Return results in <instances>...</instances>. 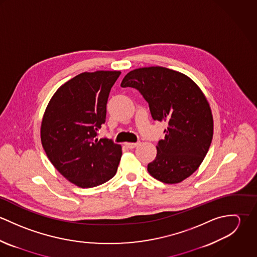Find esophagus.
Segmentation results:
<instances>
[{"mask_svg": "<svg viewBox=\"0 0 257 257\" xmlns=\"http://www.w3.org/2000/svg\"><path fill=\"white\" fill-rule=\"evenodd\" d=\"M138 145H139V143H126L125 144V146L128 148H135Z\"/></svg>", "mask_w": 257, "mask_h": 257, "instance_id": "1", "label": "esophagus"}]
</instances>
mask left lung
I'll list each match as a JSON object with an SVG mask.
<instances>
[{"label": "left lung", "instance_id": "8db88e82", "mask_svg": "<svg viewBox=\"0 0 257 257\" xmlns=\"http://www.w3.org/2000/svg\"><path fill=\"white\" fill-rule=\"evenodd\" d=\"M120 86L137 89L152 118L168 124L147 165L149 174L163 183L183 181L198 169L212 143L214 122L206 97L189 77L160 66L131 71Z\"/></svg>", "mask_w": 257, "mask_h": 257}]
</instances>
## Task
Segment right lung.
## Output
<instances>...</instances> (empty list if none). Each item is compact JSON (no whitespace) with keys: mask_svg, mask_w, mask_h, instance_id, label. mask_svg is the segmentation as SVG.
<instances>
[{"mask_svg":"<svg viewBox=\"0 0 257 257\" xmlns=\"http://www.w3.org/2000/svg\"><path fill=\"white\" fill-rule=\"evenodd\" d=\"M119 71L84 72L62 85L51 98L41 122L40 137L53 166L71 183L92 188L116 173L121 147L98 140L106 121L110 89Z\"/></svg>","mask_w":257,"mask_h":257,"instance_id":"add662e5","label":"right lung"}]
</instances>
